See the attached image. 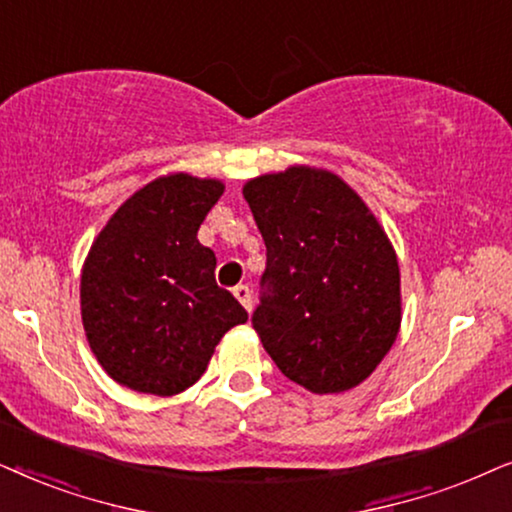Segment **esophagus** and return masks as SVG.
<instances>
[{"mask_svg":"<svg viewBox=\"0 0 512 512\" xmlns=\"http://www.w3.org/2000/svg\"><path fill=\"white\" fill-rule=\"evenodd\" d=\"M234 297L238 299V302L243 304L245 311L252 309V292H250L248 285H236V288H234Z\"/></svg>","mask_w":512,"mask_h":512,"instance_id":"obj_1","label":"esophagus"}]
</instances>
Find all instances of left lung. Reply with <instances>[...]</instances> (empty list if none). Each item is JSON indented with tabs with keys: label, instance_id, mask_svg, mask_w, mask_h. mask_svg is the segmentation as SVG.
<instances>
[{
	"label": "left lung",
	"instance_id": "left-lung-1",
	"mask_svg": "<svg viewBox=\"0 0 512 512\" xmlns=\"http://www.w3.org/2000/svg\"><path fill=\"white\" fill-rule=\"evenodd\" d=\"M267 245L252 327L311 393L358 386L400 327V269L377 217L327 170L292 166L243 187Z\"/></svg>",
	"mask_w": 512,
	"mask_h": 512
}]
</instances>
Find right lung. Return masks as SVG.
I'll return each instance as SVG.
<instances>
[{"label":"right lung","mask_w":512,"mask_h":512,"mask_svg":"<svg viewBox=\"0 0 512 512\" xmlns=\"http://www.w3.org/2000/svg\"><path fill=\"white\" fill-rule=\"evenodd\" d=\"M222 192L217 180L159 177L112 215L88 252V344L109 377L133 391L182 393L206 372L224 332L248 320L215 283V252L196 238Z\"/></svg>","instance_id":"add662e5"}]
</instances>
